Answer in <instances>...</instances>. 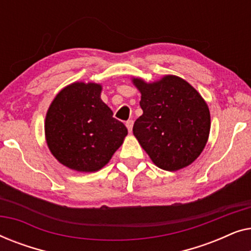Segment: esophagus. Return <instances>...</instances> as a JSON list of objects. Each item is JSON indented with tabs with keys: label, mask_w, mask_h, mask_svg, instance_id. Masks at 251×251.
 <instances>
[{
	"label": "esophagus",
	"mask_w": 251,
	"mask_h": 251,
	"mask_svg": "<svg viewBox=\"0 0 251 251\" xmlns=\"http://www.w3.org/2000/svg\"><path fill=\"white\" fill-rule=\"evenodd\" d=\"M126 128H128L129 132H131L132 126H133V121H132V120H128V121L126 122Z\"/></svg>",
	"instance_id": "34e87169"
}]
</instances>
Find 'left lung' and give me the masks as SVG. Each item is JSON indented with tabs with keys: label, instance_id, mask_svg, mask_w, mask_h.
Instances as JSON below:
<instances>
[{
	"label": "left lung",
	"instance_id": "left-lung-1",
	"mask_svg": "<svg viewBox=\"0 0 251 251\" xmlns=\"http://www.w3.org/2000/svg\"><path fill=\"white\" fill-rule=\"evenodd\" d=\"M133 83L142 94L143 109L133 125V135L161 169L187 167L203 151L210 131V113L203 98L174 75L154 83L133 78Z\"/></svg>",
	"mask_w": 251,
	"mask_h": 251
}]
</instances>
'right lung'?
<instances>
[{
    "label": "right lung",
    "instance_id": "right-lung-1",
    "mask_svg": "<svg viewBox=\"0 0 251 251\" xmlns=\"http://www.w3.org/2000/svg\"><path fill=\"white\" fill-rule=\"evenodd\" d=\"M100 92L99 84L76 82L57 95L47 113L48 146L70 169L84 173L101 169L128 133L126 126L113 118Z\"/></svg>",
    "mask_w": 251,
    "mask_h": 251
}]
</instances>
